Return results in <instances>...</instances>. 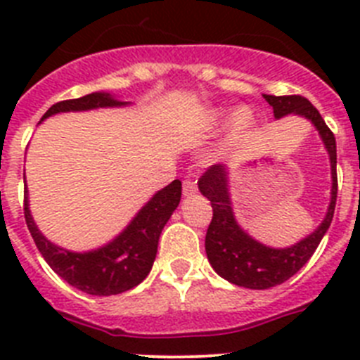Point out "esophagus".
I'll list each match as a JSON object with an SVG mask.
<instances>
[{
  "instance_id": "34e87169",
  "label": "esophagus",
  "mask_w": 360,
  "mask_h": 360,
  "mask_svg": "<svg viewBox=\"0 0 360 360\" xmlns=\"http://www.w3.org/2000/svg\"><path fill=\"white\" fill-rule=\"evenodd\" d=\"M196 193V182L195 178L193 176H187L186 182H184V196L186 198H189V196H193Z\"/></svg>"
}]
</instances>
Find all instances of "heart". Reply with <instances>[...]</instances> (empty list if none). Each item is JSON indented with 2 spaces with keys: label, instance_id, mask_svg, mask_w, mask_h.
Here are the masks:
<instances>
[{
  "label": "heart",
  "instance_id": "obj_1",
  "mask_svg": "<svg viewBox=\"0 0 360 360\" xmlns=\"http://www.w3.org/2000/svg\"><path fill=\"white\" fill-rule=\"evenodd\" d=\"M221 117H224L221 111H212V113H209L205 126H207V128H216V126L219 124V120H221ZM252 128H254L252 111L245 106L238 108V110L232 111L231 119H229V141L231 142L241 141V139H243V136L247 135Z\"/></svg>",
  "mask_w": 360,
  "mask_h": 360
}]
</instances>
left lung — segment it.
<instances>
[{"label": "left lung", "instance_id": "1", "mask_svg": "<svg viewBox=\"0 0 360 360\" xmlns=\"http://www.w3.org/2000/svg\"><path fill=\"white\" fill-rule=\"evenodd\" d=\"M274 110L276 119L287 115H299L310 120L319 131L321 141L328 151L330 169H332V193L326 216L319 227L310 232L297 243L274 249L254 240L249 232L243 231L236 221L229 193V167L224 164L211 165L200 178L198 189L211 202L212 219L205 234V252L214 272L238 287L265 290L281 285L290 279L295 272L303 269L304 263L319 247L321 240L332 224L337 202V146L335 136L324 124L319 111L311 106L308 98L301 95H263Z\"/></svg>", "mask_w": 360, "mask_h": 360}]
</instances>
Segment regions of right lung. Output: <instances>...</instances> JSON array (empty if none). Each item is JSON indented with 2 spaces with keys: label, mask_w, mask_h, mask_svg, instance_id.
<instances>
[{
  "label": "right lung",
  "mask_w": 360,
  "mask_h": 360,
  "mask_svg": "<svg viewBox=\"0 0 360 360\" xmlns=\"http://www.w3.org/2000/svg\"><path fill=\"white\" fill-rule=\"evenodd\" d=\"M128 104L106 91H94L84 97L53 104L41 120L66 111H90L97 108H120ZM180 196H182V182L173 180L169 186L157 191L149 198V202L136 212L135 218L126 225L119 236L88 252H73L63 249L43 236V232L37 229L30 214L27 187H25V219L44 262L52 266L57 276H61L72 287L86 294L115 295L131 290L148 278L153 262L157 257L162 229L178 207Z\"/></svg>",
  "instance_id": "obj_1"
}]
</instances>
